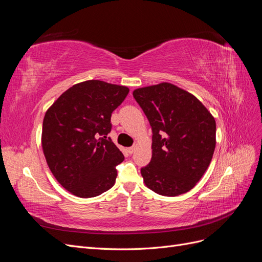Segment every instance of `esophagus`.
<instances>
[{
	"label": "esophagus",
	"mask_w": 262,
	"mask_h": 262,
	"mask_svg": "<svg viewBox=\"0 0 262 262\" xmlns=\"http://www.w3.org/2000/svg\"><path fill=\"white\" fill-rule=\"evenodd\" d=\"M136 145H133V146H131V147H128V148H126V150H128V152L130 153V154H132L133 152H134V150H136Z\"/></svg>",
	"instance_id": "obj_1"
}]
</instances>
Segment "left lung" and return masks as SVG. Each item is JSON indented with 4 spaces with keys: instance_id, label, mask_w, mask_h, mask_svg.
I'll list each match as a JSON object with an SVG mask.
<instances>
[{
    "instance_id": "1",
    "label": "left lung",
    "mask_w": 262,
    "mask_h": 262,
    "mask_svg": "<svg viewBox=\"0 0 262 262\" xmlns=\"http://www.w3.org/2000/svg\"><path fill=\"white\" fill-rule=\"evenodd\" d=\"M133 97L152 126V160L141 168L145 186L176 196L204 175L216 144L215 119L192 94L170 83L141 87Z\"/></svg>"
}]
</instances>
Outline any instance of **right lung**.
I'll return each instance as SVG.
<instances>
[{
    "label": "right lung",
    "instance_id": "1",
    "mask_svg": "<svg viewBox=\"0 0 262 262\" xmlns=\"http://www.w3.org/2000/svg\"><path fill=\"white\" fill-rule=\"evenodd\" d=\"M126 86L90 80L70 87L47 110L42 150L51 172L72 194L93 198L112 188L124 156L110 138V118Z\"/></svg>",
    "mask_w": 262,
    "mask_h": 262
}]
</instances>
